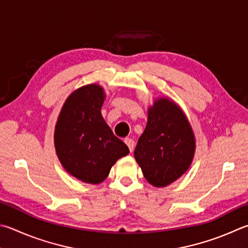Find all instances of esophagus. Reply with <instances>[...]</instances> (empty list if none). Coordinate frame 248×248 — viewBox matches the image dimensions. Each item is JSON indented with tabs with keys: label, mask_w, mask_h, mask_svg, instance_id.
<instances>
[{
	"label": "esophagus",
	"mask_w": 248,
	"mask_h": 248,
	"mask_svg": "<svg viewBox=\"0 0 248 248\" xmlns=\"http://www.w3.org/2000/svg\"><path fill=\"white\" fill-rule=\"evenodd\" d=\"M124 143L127 144V146L129 147L130 152H132L133 148H134V141H133V140L127 138V139H124Z\"/></svg>",
	"instance_id": "34e87169"
}]
</instances>
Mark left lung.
<instances>
[{
  "label": "left lung",
  "instance_id": "1",
  "mask_svg": "<svg viewBox=\"0 0 248 248\" xmlns=\"http://www.w3.org/2000/svg\"><path fill=\"white\" fill-rule=\"evenodd\" d=\"M194 153L195 137L186 116L173 101L157 98L134 150L144 178L156 187L167 186L190 168Z\"/></svg>",
  "mask_w": 248,
  "mask_h": 248
}]
</instances>
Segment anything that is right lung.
Returning <instances> with one entry per match:
<instances>
[{
  "mask_svg": "<svg viewBox=\"0 0 248 248\" xmlns=\"http://www.w3.org/2000/svg\"><path fill=\"white\" fill-rule=\"evenodd\" d=\"M105 92L88 84L70 94L62 105L54 132L58 159L67 172L90 184L108 177L112 166L129 154L102 116Z\"/></svg>",
  "mask_w": 248,
  "mask_h": 248,
  "instance_id": "1",
  "label": "right lung"
}]
</instances>
